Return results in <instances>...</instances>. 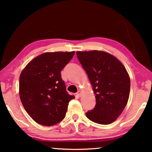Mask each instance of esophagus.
Returning <instances> with one entry per match:
<instances>
[{
    "instance_id": "34e87169",
    "label": "esophagus",
    "mask_w": 152,
    "mask_h": 152,
    "mask_svg": "<svg viewBox=\"0 0 152 152\" xmlns=\"http://www.w3.org/2000/svg\"><path fill=\"white\" fill-rule=\"evenodd\" d=\"M76 95H77V96H78V97H80V96H81V95H82V92H81V91H78V92L76 93Z\"/></svg>"
}]
</instances>
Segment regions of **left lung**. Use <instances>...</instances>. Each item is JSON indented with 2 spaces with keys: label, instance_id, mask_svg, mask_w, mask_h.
<instances>
[{
  "label": "left lung",
  "instance_id": "1",
  "mask_svg": "<svg viewBox=\"0 0 152 152\" xmlns=\"http://www.w3.org/2000/svg\"><path fill=\"white\" fill-rule=\"evenodd\" d=\"M76 54L96 99L95 108L86 113V117L95 123H112L123 111L129 97L130 78L125 67L115 57L104 51Z\"/></svg>",
  "mask_w": 152,
  "mask_h": 152
}]
</instances>
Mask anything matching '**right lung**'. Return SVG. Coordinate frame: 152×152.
Instances as JSON below:
<instances>
[{"mask_svg":"<svg viewBox=\"0 0 152 152\" xmlns=\"http://www.w3.org/2000/svg\"><path fill=\"white\" fill-rule=\"evenodd\" d=\"M75 52L45 53L27 64L19 78V95L29 115L41 125L53 126L65 117L75 98L66 91L61 71Z\"/></svg>","mask_w":152,"mask_h":152,"instance_id":"add662e5","label":"right lung"}]
</instances>
